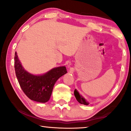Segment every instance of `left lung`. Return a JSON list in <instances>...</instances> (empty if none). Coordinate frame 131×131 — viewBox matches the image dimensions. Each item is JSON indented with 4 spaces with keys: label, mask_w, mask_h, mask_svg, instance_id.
Here are the masks:
<instances>
[{
    "label": "left lung",
    "mask_w": 131,
    "mask_h": 131,
    "mask_svg": "<svg viewBox=\"0 0 131 131\" xmlns=\"http://www.w3.org/2000/svg\"><path fill=\"white\" fill-rule=\"evenodd\" d=\"M74 95H75V96L78 102L81 103V104H83L85 105H89V102H88V101L86 100V99L82 96V95L79 94V93L78 92V91L77 90V89H75V91H74Z\"/></svg>",
    "instance_id": "obj_1"
}]
</instances>
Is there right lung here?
Masks as SVG:
<instances>
[{"label": "right lung", "mask_w": 131, "mask_h": 131, "mask_svg": "<svg viewBox=\"0 0 131 131\" xmlns=\"http://www.w3.org/2000/svg\"><path fill=\"white\" fill-rule=\"evenodd\" d=\"M15 69L19 85L25 95L31 100L41 103L49 100L54 83L67 73L66 68L63 66L53 68L43 75H33L23 68L16 52L15 54Z\"/></svg>", "instance_id": "add662e5"}]
</instances>
